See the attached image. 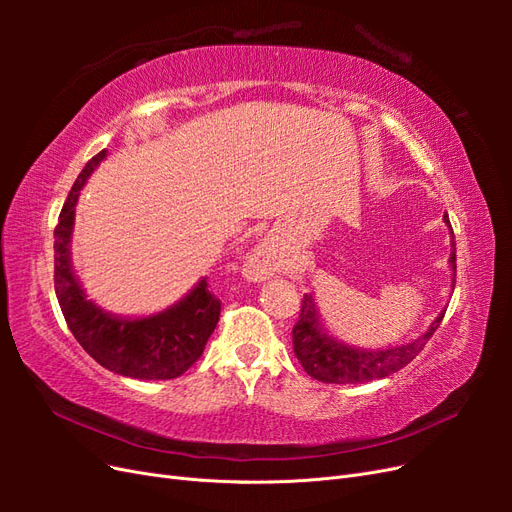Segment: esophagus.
<instances>
[{
	"instance_id": "34e87169",
	"label": "esophagus",
	"mask_w": 512,
	"mask_h": 512,
	"mask_svg": "<svg viewBox=\"0 0 512 512\" xmlns=\"http://www.w3.org/2000/svg\"><path fill=\"white\" fill-rule=\"evenodd\" d=\"M245 267H247V275H250V280L265 282L277 273V260H275V256H273L269 247L260 245L252 252V256L247 258Z\"/></svg>"
}]
</instances>
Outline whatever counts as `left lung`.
Listing matches in <instances>:
<instances>
[{"instance_id": "1", "label": "left lung", "mask_w": 512, "mask_h": 512, "mask_svg": "<svg viewBox=\"0 0 512 512\" xmlns=\"http://www.w3.org/2000/svg\"><path fill=\"white\" fill-rule=\"evenodd\" d=\"M444 222L451 230V271H453V288H455V237L448 215H444ZM446 309L438 314V318L429 324V329L418 335L412 342L397 344V346H384V348H359L350 346L342 339L333 337L327 327H324L320 314L316 309L314 294H305L301 305V316L292 329V344L294 354H297L299 363L309 376L327 382V384H363L371 380H380L395 374L401 367H406L414 356L425 348L440 327Z\"/></svg>"}]
</instances>
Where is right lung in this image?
Here are the masks:
<instances>
[{"label": "right lung", "mask_w": 512, "mask_h": 512, "mask_svg": "<svg viewBox=\"0 0 512 512\" xmlns=\"http://www.w3.org/2000/svg\"><path fill=\"white\" fill-rule=\"evenodd\" d=\"M106 149L91 158L74 181L55 226V294L68 329L83 350L108 371L136 380H170L185 374L205 350V344L220 320V299L209 290L207 277L194 288L151 316H117L96 305L72 269L74 207L83 185Z\"/></svg>", "instance_id": "obj_1"}]
</instances>
